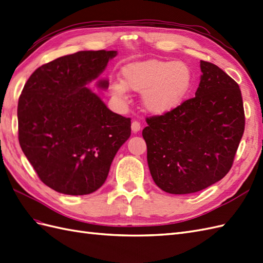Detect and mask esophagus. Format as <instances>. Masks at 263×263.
Listing matches in <instances>:
<instances>
[{"label": "esophagus", "instance_id": "esophagus-1", "mask_svg": "<svg viewBox=\"0 0 263 263\" xmlns=\"http://www.w3.org/2000/svg\"><path fill=\"white\" fill-rule=\"evenodd\" d=\"M131 129L133 131V133H137L141 130V124L140 122H138V121H133L132 124H131Z\"/></svg>", "mask_w": 263, "mask_h": 263}]
</instances>
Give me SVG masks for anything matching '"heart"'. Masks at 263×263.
Listing matches in <instances>:
<instances>
[{
	"label": "heart",
	"mask_w": 263,
	"mask_h": 263,
	"mask_svg": "<svg viewBox=\"0 0 263 263\" xmlns=\"http://www.w3.org/2000/svg\"><path fill=\"white\" fill-rule=\"evenodd\" d=\"M193 85V72L182 61L146 60L126 64L121 70V82L110 85V92L121 103L127 100V90L142 93L145 109L163 114L183 102Z\"/></svg>",
	"instance_id": "1"
}]
</instances>
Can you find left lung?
<instances>
[{"mask_svg":"<svg viewBox=\"0 0 263 263\" xmlns=\"http://www.w3.org/2000/svg\"><path fill=\"white\" fill-rule=\"evenodd\" d=\"M200 66L196 97L146 118L142 131L152 179L167 193H194L220 181L230 171L245 132L238 83L210 62Z\"/></svg>","mask_w":263,"mask_h":263,"instance_id":"1","label":"left lung"}]
</instances>
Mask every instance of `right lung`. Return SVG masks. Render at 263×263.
Returning <instances> with one entry per match:
<instances>
[{
  "label": "right lung",
  "instance_id": "obj_1",
  "mask_svg": "<svg viewBox=\"0 0 263 263\" xmlns=\"http://www.w3.org/2000/svg\"><path fill=\"white\" fill-rule=\"evenodd\" d=\"M116 55L100 50L58 58L37 67L20 96V145L40 180L57 192L97 191L131 136V119L107 109L85 86ZM98 85L106 89L109 83Z\"/></svg>",
  "mask_w": 263,
  "mask_h": 263
}]
</instances>
